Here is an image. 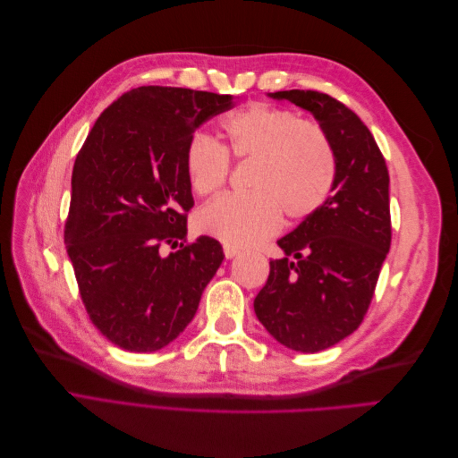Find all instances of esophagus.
Wrapping results in <instances>:
<instances>
[{
  "label": "esophagus",
  "instance_id": "34e87169",
  "mask_svg": "<svg viewBox=\"0 0 458 458\" xmlns=\"http://www.w3.org/2000/svg\"><path fill=\"white\" fill-rule=\"evenodd\" d=\"M239 248H234V246H229V244H225L224 246V254H225V258L227 259H231V258H234V256H239Z\"/></svg>",
  "mask_w": 458,
  "mask_h": 458
}]
</instances>
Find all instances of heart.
I'll return each mask as SVG.
<instances>
[{"label": "heart", "mask_w": 458, "mask_h": 458, "mask_svg": "<svg viewBox=\"0 0 458 458\" xmlns=\"http://www.w3.org/2000/svg\"><path fill=\"white\" fill-rule=\"evenodd\" d=\"M225 147L195 135L185 150L191 189L200 197L225 185L231 162H250L248 195H224L197 214L208 237L234 248L266 241L281 229L283 214L306 219L330 197L336 182V152L327 131L293 110L252 105L221 120Z\"/></svg>", "instance_id": "heart-1"}]
</instances>
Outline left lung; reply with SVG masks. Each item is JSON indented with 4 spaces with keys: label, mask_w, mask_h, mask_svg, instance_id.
I'll return each mask as SVG.
<instances>
[{
    "label": "left lung",
    "mask_w": 458,
    "mask_h": 458,
    "mask_svg": "<svg viewBox=\"0 0 458 458\" xmlns=\"http://www.w3.org/2000/svg\"><path fill=\"white\" fill-rule=\"evenodd\" d=\"M315 116L336 152L332 195L315 214L276 241L284 258L269 276L254 311L286 348L315 353L361 325L390 250V175L372 133L353 110L318 91H275Z\"/></svg>",
    "instance_id": "left-lung-1"
}]
</instances>
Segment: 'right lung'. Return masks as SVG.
Listing matches in <instances>:
<instances>
[{
  "instance_id": "1",
  "label": "right lung",
  "mask_w": 458,
  "mask_h": 458,
  "mask_svg": "<svg viewBox=\"0 0 458 458\" xmlns=\"http://www.w3.org/2000/svg\"><path fill=\"white\" fill-rule=\"evenodd\" d=\"M231 106L233 95L135 88L103 110L78 152L64 244L91 323L122 350L174 342L225 258L210 237L170 254L160 246L187 234L192 133Z\"/></svg>"
}]
</instances>
